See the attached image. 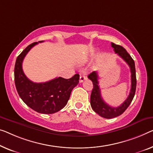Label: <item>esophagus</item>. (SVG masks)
I'll return each instance as SVG.
<instances>
[{"instance_id":"1","label":"esophagus","mask_w":153,"mask_h":153,"mask_svg":"<svg viewBox=\"0 0 153 153\" xmlns=\"http://www.w3.org/2000/svg\"><path fill=\"white\" fill-rule=\"evenodd\" d=\"M86 79H87V77H86L85 75H80V76H79V83L83 82L84 80H86Z\"/></svg>"}]
</instances>
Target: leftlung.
Instances as JSON below:
<instances>
[{
	"mask_svg": "<svg viewBox=\"0 0 153 153\" xmlns=\"http://www.w3.org/2000/svg\"><path fill=\"white\" fill-rule=\"evenodd\" d=\"M111 47L113 48L115 53H117L118 56H120L129 66L131 73V88L127 99L120 106L112 107L107 104L102 99L99 86L97 72L93 71L88 75V79L92 81L93 84V88L91 95V106L95 113L101 117L106 118V119H111V118L117 117L122 115L126 110L135 96L137 85L135 66L133 59L131 58L126 50L120 45L111 42Z\"/></svg>",
	"mask_w": 153,
	"mask_h": 153,
	"instance_id": "obj_1",
	"label": "left lung"
}]
</instances>
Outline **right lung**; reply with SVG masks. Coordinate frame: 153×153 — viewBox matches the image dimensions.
I'll return each mask as SVG.
<instances>
[{
    "mask_svg": "<svg viewBox=\"0 0 153 153\" xmlns=\"http://www.w3.org/2000/svg\"><path fill=\"white\" fill-rule=\"evenodd\" d=\"M37 44L38 42L29 45L18 56L14 67L15 85L20 98L31 109L40 113L52 114L67 105L71 93L79 83V76L76 74L70 79L59 77L43 83H36L29 79L22 70V61Z\"/></svg>",
    "mask_w": 153,
    "mask_h": 153,
    "instance_id": "add662e5",
    "label": "right lung"
}]
</instances>
